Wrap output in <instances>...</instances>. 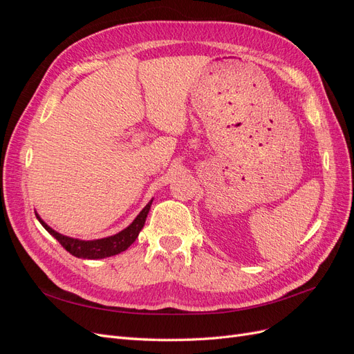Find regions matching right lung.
Segmentation results:
<instances>
[{
  "mask_svg": "<svg viewBox=\"0 0 354 354\" xmlns=\"http://www.w3.org/2000/svg\"><path fill=\"white\" fill-rule=\"evenodd\" d=\"M151 205H152V201L149 202L147 205L140 211V214H138L130 226L124 229L122 232L113 234V236L97 239V241H80V239L63 236V234L48 227L47 224L39 218L38 214H37V218L42 224V227H44L69 254L78 257V259L97 260V259L112 257V255H116V254L125 251L128 246H130L137 239L138 233H140V230L145 226V221H146L149 209H151Z\"/></svg>",
  "mask_w": 354,
  "mask_h": 354,
  "instance_id": "1",
  "label": "right lung"
}]
</instances>
